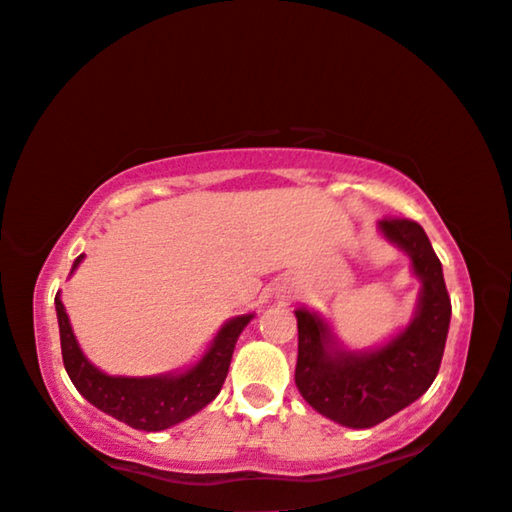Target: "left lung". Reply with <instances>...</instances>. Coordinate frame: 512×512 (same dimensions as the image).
<instances>
[{
	"label": "left lung",
	"instance_id": "left-lung-1",
	"mask_svg": "<svg viewBox=\"0 0 512 512\" xmlns=\"http://www.w3.org/2000/svg\"><path fill=\"white\" fill-rule=\"evenodd\" d=\"M380 232L413 262L420 304L410 325L378 350L336 348L318 313L297 308L299 355L294 383L301 397L343 427L369 429L420 399L434 383L450 327L443 266L424 229L408 218H383Z\"/></svg>",
	"mask_w": 512,
	"mask_h": 512
}]
</instances>
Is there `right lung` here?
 I'll list each match as a JSON object with an SVG mask.
<instances>
[{
    "instance_id": "1",
    "label": "right lung",
    "mask_w": 512,
    "mask_h": 512,
    "mask_svg": "<svg viewBox=\"0 0 512 512\" xmlns=\"http://www.w3.org/2000/svg\"><path fill=\"white\" fill-rule=\"evenodd\" d=\"M81 259L83 255L76 257L74 269L81 264ZM55 311L57 325H60L62 362L76 390L92 406L104 410L106 415H113L115 420L141 431H162L174 427V424L187 420L190 415L199 413L201 408L218 397L222 383L227 378L229 362H232L236 338L253 320V313L229 320L218 331V336L213 338L211 348L204 352V357L185 373L125 378L106 376L104 371H99L97 366H92L85 359L83 350L76 343L74 331H71L60 292L55 297Z\"/></svg>"
}]
</instances>
